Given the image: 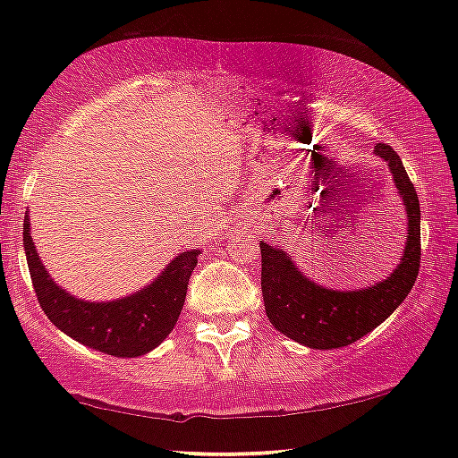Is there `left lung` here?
<instances>
[{"instance_id":"obj_1","label":"left lung","mask_w":458,"mask_h":458,"mask_svg":"<svg viewBox=\"0 0 458 458\" xmlns=\"http://www.w3.org/2000/svg\"><path fill=\"white\" fill-rule=\"evenodd\" d=\"M376 155L391 167L408 212V244L391 278L363 291H331L308 280L274 240L261 242V291L269 323L303 346L329 350L357 342L408 297L420 269V203L402 159L388 144Z\"/></svg>"}]
</instances>
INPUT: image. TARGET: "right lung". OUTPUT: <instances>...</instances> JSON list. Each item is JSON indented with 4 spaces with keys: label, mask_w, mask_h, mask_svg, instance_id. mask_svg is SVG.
<instances>
[{
    "label": "right lung",
    "mask_w": 458,
    "mask_h": 458,
    "mask_svg": "<svg viewBox=\"0 0 458 458\" xmlns=\"http://www.w3.org/2000/svg\"><path fill=\"white\" fill-rule=\"evenodd\" d=\"M22 242L33 291L50 323L84 346L112 357H140L165 340L182 312L186 286L199 257L197 250H186L144 291L118 301L91 303L67 295L47 274L31 242L27 214Z\"/></svg>",
    "instance_id": "1"
}]
</instances>
